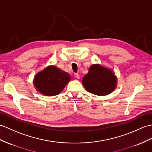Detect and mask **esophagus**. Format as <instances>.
Here are the masks:
<instances>
[{
  "instance_id": "1",
  "label": "esophagus",
  "mask_w": 152,
  "mask_h": 152,
  "mask_svg": "<svg viewBox=\"0 0 152 152\" xmlns=\"http://www.w3.org/2000/svg\"><path fill=\"white\" fill-rule=\"evenodd\" d=\"M74 76H75V77L77 79H80V75H79V73H75V74H74Z\"/></svg>"
}]
</instances>
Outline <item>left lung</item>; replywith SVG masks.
Returning <instances> with one entry per match:
<instances>
[{
    "mask_svg": "<svg viewBox=\"0 0 152 152\" xmlns=\"http://www.w3.org/2000/svg\"><path fill=\"white\" fill-rule=\"evenodd\" d=\"M117 82V77L112 70L98 64L91 65L82 80L88 92L100 96L112 93L116 88Z\"/></svg>",
    "mask_w": 152,
    "mask_h": 152,
    "instance_id": "obj_1",
    "label": "left lung"
}]
</instances>
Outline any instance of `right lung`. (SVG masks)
<instances>
[{"mask_svg": "<svg viewBox=\"0 0 152 152\" xmlns=\"http://www.w3.org/2000/svg\"><path fill=\"white\" fill-rule=\"evenodd\" d=\"M69 80L68 73L61 71L56 66H50L37 74L33 84L40 94L54 96L60 94Z\"/></svg>", "mask_w": 152, "mask_h": 152, "instance_id": "1", "label": "right lung"}]
</instances>
